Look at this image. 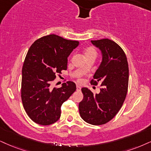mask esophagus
<instances>
[{
  "mask_svg": "<svg viewBox=\"0 0 151 151\" xmlns=\"http://www.w3.org/2000/svg\"><path fill=\"white\" fill-rule=\"evenodd\" d=\"M76 90H77V91H81V87L79 86V85H77V86H76Z\"/></svg>",
  "mask_w": 151,
  "mask_h": 151,
  "instance_id": "esophagus-1",
  "label": "esophagus"
}]
</instances>
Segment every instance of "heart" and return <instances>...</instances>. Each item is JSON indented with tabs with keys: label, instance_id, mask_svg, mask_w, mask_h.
<instances>
[{
	"label": "heart",
	"instance_id": "heart-1",
	"mask_svg": "<svg viewBox=\"0 0 151 151\" xmlns=\"http://www.w3.org/2000/svg\"><path fill=\"white\" fill-rule=\"evenodd\" d=\"M90 55H96V50H94V48H93L92 47H87V49L85 50V56ZM86 70H87L86 66H84L83 68H82V70H83V71H85ZM77 81H78V83H82L83 81H84V79L80 77V78H78Z\"/></svg>",
	"mask_w": 151,
	"mask_h": 151
}]
</instances>
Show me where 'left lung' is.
<instances>
[{"instance_id":"obj_1","label":"left lung","mask_w":151,"mask_h":151,"mask_svg":"<svg viewBox=\"0 0 151 151\" xmlns=\"http://www.w3.org/2000/svg\"><path fill=\"white\" fill-rule=\"evenodd\" d=\"M101 50L102 61L94 73L92 85L101 84L100 92L94 94L82 88L83 99L79 103V112L83 120L93 125L107 123L116 115L127 95L129 66L123 50L108 38L91 40Z\"/></svg>"}]
</instances>
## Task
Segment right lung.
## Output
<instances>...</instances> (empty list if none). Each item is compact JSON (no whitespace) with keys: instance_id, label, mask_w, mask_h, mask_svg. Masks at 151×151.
I'll return each mask as SVG.
<instances>
[{"instance_id":"1","label":"right lung","mask_w":151,"mask_h":151,"mask_svg":"<svg viewBox=\"0 0 151 151\" xmlns=\"http://www.w3.org/2000/svg\"><path fill=\"white\" fill-rule=\"evenodd\" d=\"M78 45L76 40L50 34L29 48L22 67L21 96L26 113L36 123L50 125L57 122L62 104L76 90L71 81L59 88L51 85L57 74L67 69L68 56Z\"/></svg>"}]
</instances>
